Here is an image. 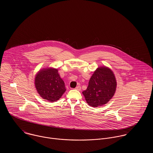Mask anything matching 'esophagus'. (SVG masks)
<instances>
[{"instance_id":"esophagus-1","label":"esophagus","mask_w":153,"mask_h":153,"mask_svg":"<svg viewBox=\"0 0 153 153\" xmlns=\"http://www.w3.org/2000/svg\"><path fill=\"white\" fill-rule=\"evenodd\" d=\"M81 89V88L80 86H77V87H76L75 88V89H76V90H77V91H80Z\"/></svg>"}]
</instances>
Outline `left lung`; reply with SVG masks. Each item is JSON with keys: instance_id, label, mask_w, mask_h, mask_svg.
I'll list each match as a JSON object with an SVG mask.
<instances>
[{"instance_id": "1", "label": "left lung", "mask_w": 153, "mask_h": 153, "mask_svg": "<svg viewBox=\"0 0 153 153\" xmlns=\"http://www.w3.org/2000/svg\"><path fill=\"white\" fill-rule=\"evenodd\" d=\"M117 81L113 72L106 66L99 67L82 92L86 102L91 107H97L109 102L115 94Z\"/></svg>"}]
</instances>
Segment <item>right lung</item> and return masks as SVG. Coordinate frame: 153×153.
<instances>
[{"label": "right lung", "mask_w": 153, "mask_h": 153, "mask_svg": "<svg viewBox=\"0 0 153 153\" xmlns=\"http://www.w3.org/2000/svg\"><path fill=\"white\" fill-rule=\"evenodd\" d=\"M58 69L47 68L40 70L35 77V86L40 96L48 102H56L65 92V83Z\"/></svg>", "instance_id": "obj_1"}]
</instances>
